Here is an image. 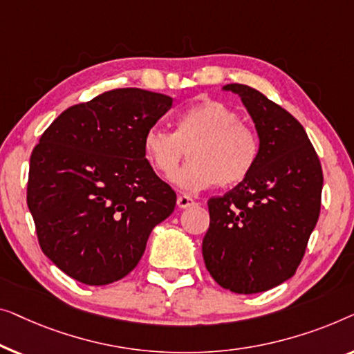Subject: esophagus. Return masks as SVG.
I'll use <instances>...</instances> for the list:
<instances>
[{"mask_svg":"<svg viewBox=\"0 0 354 354\" xmlns=\"http://www.w3.org/2000/svg\"><path fill=\"white\" fill-rule=\"evenodd\" d=\"M176 203H178L179 208H183V210H184V208H191V207L196 205V201H194L192 197L186 196V194H181V196H178Z\"/></svg>","mask_w":354,"mask_h":354,"instance_id":"1","label":"esophagus"}]
</instances>
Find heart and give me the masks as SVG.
Instances as JSON below:
<instances>
[{
	"mask_svg": "<svg viewBox=\"0 0 354 354\" xmlns=\"http://www.w3.org/2000/svg\"><path fill=\"white\" fill-rule=\"evenodd\" d=\"M239 113L220 101H202L178 113L175 131L152 127L144 136V153L160 175L171 176L181 191L197 192L213 184L227 187L242 183L257 165L260 141L242 125Z\"/></svg>",
	"mask_w": 354,
	"mask_h": 354,
	"instance_id": "heart-1",
	"label": "heart"
}]
</instances>
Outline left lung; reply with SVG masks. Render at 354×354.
Segmentation results:
<instances>
[{"label": "left lung", "instance_id": "1", "mask_svg": "<svg viewBox=\"0 0 354 354\" xmlns=\"http://www.w3.org/2000/svg\"><path fill=\"white\" fill-rule=\"evenodd\" d=\"M223 91L245 106L260 156L242 183L208 201L202 255L223 288L247 295L295 274L319 218L322 168L305 128L286 109L247 84H226Z\"/></svg>", "mask_w": 354, "mask_h": 354}]
</instances>
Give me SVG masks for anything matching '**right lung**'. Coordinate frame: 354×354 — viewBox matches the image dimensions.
Instances as JSON below:
<instances>
[{
  "label": "right lung",
  "mask_w": 354,
  "mask_h": 354,
  "mask_svg": "<svg viewBox=\"0 0 354 354\" xmlns=\"http://www.w3.org/2000/svg\"><path fill=\"white\" fill-rule=\"evenodd\" d=\"M173 99L139 88L64 111L30 157L27 203L44 255L86 286L131 272L176 194L152 170L144 136Z\"/></svg>",
  "instance_id": "1"
}]
</instances>
